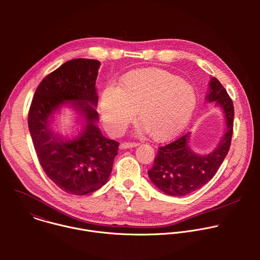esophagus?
Returning <instances> with one entry per match:
<instances>
[{
    "instance_id": "34e87169",
    "label": "esophagus",
    "mask_w": 260,
    "mask_h": 260,
    "mask_svg": "<svg viewBox=\"0 0 260 260\" xmlns=\"http://www.w3.org/2000/svg\"><path fill=\"white\" fill-rule=\"evenodd\" d=\"M137 146H138V144L135 142H123V143H120L119 148L120 149H128V148H134Z\"/></svg>"
}]
</instances>
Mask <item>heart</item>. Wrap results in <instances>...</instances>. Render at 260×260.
I'll return each instance as SVG.
<instances>
[{
    "label": "heart",
    "mask_w": 260,
    "mask_h": 260,
    "mask_svg": "<svg viewBox=\"0 0 260 260\" xmlns=\"http://www.w3.org/2000/svg\"><path fill=\"white\" fill-rule=\"evenodd\" d=\"M197 107L194 88L173 74L158 69L126 73L118 87L107 86L99 110L111 134L121 133L134 119L155 141L164 142L180 134L190 121Z\"/></svg>",
    "instance_id": "heart-1"
}]
</instances>
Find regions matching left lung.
Masks as SVG:
<instances>
[{"label": "left lung", "mask_w": 260, "mask_h": 260, "mask_svg": "<svg viewBox=\"0 0 260 260\" xmlns=\"http://www.w3.org/2000/svg\"><path fill=\"white\" fill-rule=\"evenodd\" d=\"M207 101L216 104L223 111L225 133L215 149L206 154L194 152L189 146L187 133L176 141L159 147L153 167L148 176L155 186L172 197L187 196L203 187L217 173L229 153L234 127V104L219 80L212 77Z\"/></svg>", "instance_id": "1"}]
</instances>
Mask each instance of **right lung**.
Instances as JSON below:
<instances>
[{"mask_svg":"<svg viewBox=\"0 0 260 260\" xmlns=\"http://www.w3.org/2000/svg\"><path fill=\"white\" fill-rule=\"evenodd\" d=\"M100 66L87 58L62 63L37 87L28 111V129L42 169L74 196L105 185L118 153L119 143L104 137L96 124ZM69 116L72 126L64 121Z\"/></svg>","mask_w":260,"mask_h":260,"instance_id":"1","label":"right lung"}]
</instances>
